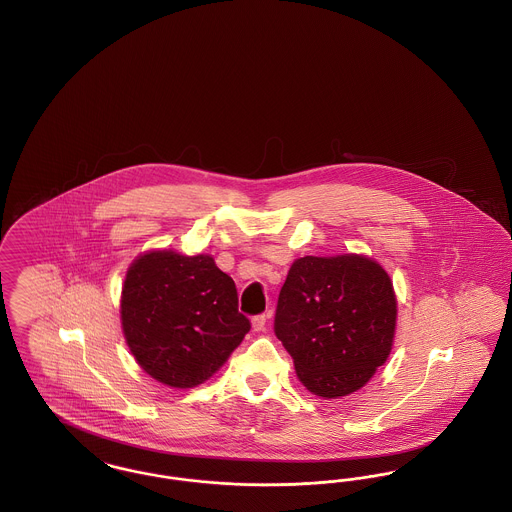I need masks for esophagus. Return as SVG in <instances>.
<instances>
[{"label":"esophagus","instance_id":"34e87169","mask_svg":"<svg viewBox=\"0 0 512 512\" xmlns=\"http://www.w3.org/2000/svg\"><path fill=\"white\" fill-rule=\"evenodd\" d=\"M267 320L268 313L267 315H257V317H253V320H251V324H253V330H255V332H261V330H265V328H267Z\"/></svg>","mask_w":512,"mask_h":512}]
</instances>
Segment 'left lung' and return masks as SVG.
Listing matches in <instances>:
<instances>
[{"mask_svg":"<svg viewBox=\"0 0 512 512\" xmlns=\"http://www.w3.org/2000/svg\"><path fill=\"white\" fill-rule=\"evenodd\" d=\"M390 276L365 255L301 257L278 295L274 334L297 378L318 397L361 390L384 365L395 334Z\"/></svg>","mask_w":512,"mask_h":512,"instance_id":"8db88e82","label":"left lung"}]
</instances>
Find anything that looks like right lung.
<instances>
[{
    "mask_svg": "<svg viewBox=\"0 0 512 512\" xmlns=\"http://www.w3.org/2000/svg\"><path fill=\"white\" fill-rule=\"evenodd\" d=\"M121 320L138 365L180 390L209 380L251 328L238 311L234 280L211 255L167 249L144 253L128 268Z\"/></svg>",
    "mask_w": 512,
    "mask_h": 512,
    "instance_id": "obj_1",
    "label": "right lung"
}]
</instances>
